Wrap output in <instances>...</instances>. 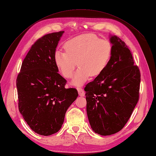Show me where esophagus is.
I'll list each match as a JSON object with an SVG mask.
<instances>
[{
	"label": "esophagus",
	"instance_id": "obj_1",
	"mask_svg": "<svg viewBox=\"0 0 156 156\" xmlns=\"http://www.w3.org/2000/svg\"><path fill=\"white\" fill-rule=\"evenodd\" d=\"M77 91H78V93H79V95L80 96H84V95H85V92H84V90L82 88L77 87Z\"/></svg>",
	"mask_w": 156,
	"mask_h": 156
}]
</instances>
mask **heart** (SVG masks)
<instances>
[{
  "label": "heart",
  "instance_id": "1",
  "mask_svg": "<svg viewBox=\"0 0 156 156\" xmlns=\"http://www.w3.org/2000/svg\"><path fill=\"white\" fill-rule=\"evenodd\" d=\"M66 51L57 49L55 62L66 78H71L77 66H79L72 80L75 86L81 85L90 76H97L105 69L109 60L112 45L93 34H83L68 40Z\"/></svg>",
  "mask_w": 156,
  "mask_h": 156
}]
</instances>
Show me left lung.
<instances>
[{
  "instance_id": "1",
  "label": "left lung",
  "mask_w": 156,
  "mask_h": 156,
  "mask_svg": "<svg viewBox=\"0 0 156 156\" xmlns=\"http://www.w3.org/2000/svg\"><path fill=\"white\" fill-rule=\"evenodd\" d=\"M112 52L105 69L86 92L87 112L91 128L101 135L120 131L139 101L140 73L130 50L116 36H110Z\"/></svg>"
}]
</instances>
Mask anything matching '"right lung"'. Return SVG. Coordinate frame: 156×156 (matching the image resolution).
Segmentation results:
<instances>
[{"instance_id": "add662e5", "label": "right lung", "mask_w": 156, "mask_h": 156, "mask_svg": "<svg viewBox=\"0 0 156 156\" xmlns=\"http://www.w3.org/2000/svg\"><path fill=\"white\" fill-rule=\"evenodd\" d=\"M64 31L42 36L32 45L16 80L19 110L35 133L49 136L58 132L66 112L78 96L66 88V80L58 73L54 55Z\"/></svg>"}]
</instances>
